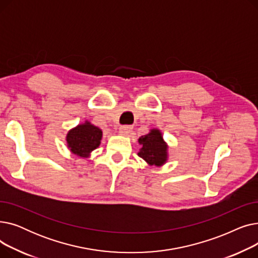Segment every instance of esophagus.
I'll return each mask as SVG.
<instances>
[{"instance_id": "34e87169", "label": "esophagus", "mask_w": 258, "mask_h": 258, "mask_svg": "<svg viewBox=\"0 0 258 258\" xmlns=\"http://www.w3.org/2000/svg\"><path fill=\"white\" fill-rule=\"evenodd\" d=\"M132 130H133V126L131 125H121L119 127V133L121 135H123V136H127V135L132 132Z\"/></svg>"}]
</instances>
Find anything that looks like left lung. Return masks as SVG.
Wrapping results in <instances>:
<instances>
[{
  "label": "left lung",
  "mask_w": 258,
  "mask_h": 258,
  "mask_svg": "<svg viewBox=\"0 0 258 258\" xmlns=\"http://www.w3.org/2000/svg\"><path fill=\"white\" fill-rule=\"evenodd\" d=\"M141 148L138 156L148 165L163 166L168 160V145L164 141L162 133L158 128H152L150 133L138 139Z\"/></svg>",
  "instance_id": "obj_1"
}]
</instances>
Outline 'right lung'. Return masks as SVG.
<instances>
[{"label":"right lung","instance_id":"right-lung-1","mask_svg":"<svg viewBox=\"0 0 258 258\" xmlns=\"http://www.w3.org/2000/svg\"><path fill=\"white\" fill-rule=\"evenodd\" d=\"M102 131L87 120L68 132L66 141L72 154L80 158H89L100 145Z\"/></svg>","mask_w":258,"mask_h":258}]
</instances>
